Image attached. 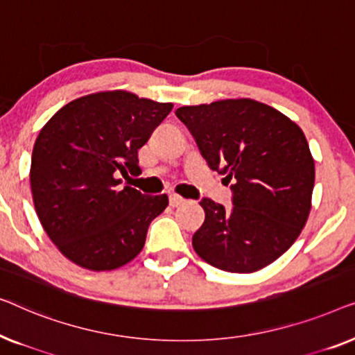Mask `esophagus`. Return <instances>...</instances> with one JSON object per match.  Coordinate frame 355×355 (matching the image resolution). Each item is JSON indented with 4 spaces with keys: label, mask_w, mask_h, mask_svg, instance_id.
Wrapping results in <instances>:
<instances>
[{
    "label": "esophagus",
    "mask_w": 355,
    "mask_h": 355,
    "mask_svg": "<svg viewBox=\"0 0 355 355\" xmlns=\"http://www.w3.org/2000/svg\"><path fill=\"white\" fill-rule=\"evenodd\" d=\"M168 199H171V206L172 207H178V206H182V204H184V198H182L180 194H175V193L171 194V198H168Z\"/></svg>",
    "instance_id": "34e87169"
}]
</instances>
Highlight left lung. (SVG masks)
Instances as JSON below:
<instances>
[{"instance_id": "8db88e82", "label": "left lung", "mask_w": 355, "mask_h": 355, "mask_svg": "<svg viewBox=\"0 0 355 355\" xmlns=\"http://www.w3.org/2000/svg\"><path fill=\"white\" fill-rule=\"evenodd\" d=\"M189 128L212 171L232 182L233 207L204 198L206 220L193 234L202 261L232 273H252L283 256L312 209L315 164L297 123L249 98L183 106Z\"/></svg>"}]
</instances>
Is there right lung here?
Here are the masks:
<instances>
[{"mask_svg": "<svg viewBox=\"0 0 355 355\" xmlns=\"http://www.w3.org/2000/svg\"><path fill=\"white\" fill-rule=\"evenodd\" d=\"M172 107L107 89L67 103L40 130L30 166L33 206L48 238L76 266L116 270L141 252L168 198L117 188V177L141 172L138 149Z\"/></svg>", "mask_w": 355, "mask_h": 355, "instance_id": "obj_1", "label": "right lung"}]
</instances>
